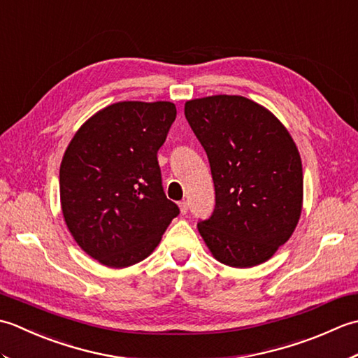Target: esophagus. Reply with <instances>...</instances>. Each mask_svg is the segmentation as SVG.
<instances>
[{
	"instance_id": "obj_1",
	"label": "esophagus",
	"mask_w": 358,
	"mask_h": 358,
	"mask_svg": "<svg viewBox=\"0 0 358 358\" xmlns=\"http://www.w3.org/2000/svg\"><path fill=\"white\" fill-rule=\"evenodd\" d=\"M178 208H180V212L181 214H187V209H189V203L187 201H180L178 203Z\"/></svg>"
}]
</instances>
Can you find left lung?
Wrapping results in <instances>:
<instances>
[{
  "instance_id": "obj_1",
  "label": "left lung",
  "mask_w": 358,
  "mask_h": 358,
  "mask_svg": "<svg viewBox=\"0 0 358 358\" xmlns=\"http://www.w3.org/2000/svg\"><path fill=\"white\" fill-rule=\"evenodd\" d=\"M185 115L209 158L215 209L199 232L217 262L252 268L291 238L303 208L300 152L285 124L241 95L185 103Z\"/></svg>"
}]
</instances>
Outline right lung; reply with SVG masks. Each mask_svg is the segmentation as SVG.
I'll return each mask as SVG.
<instances>
[{
  "instance_id": "1",
  "label": "right lung",
  "mask_w": 358,
  "mask_h": 358,
  "mask_svg": "<svg viewBox=\"0 0 358 358\" xmlns=\"http://www.w3.org/2000/svg\"><path fill=\"white\" fill-rule=\"evenodd\" d=\"M177 117L171 101H118L73 135L59 166L67 229L85 252L123 269L148 258L178 206L162 186L157 152Z\"/></svg>"
}]
</instances>
